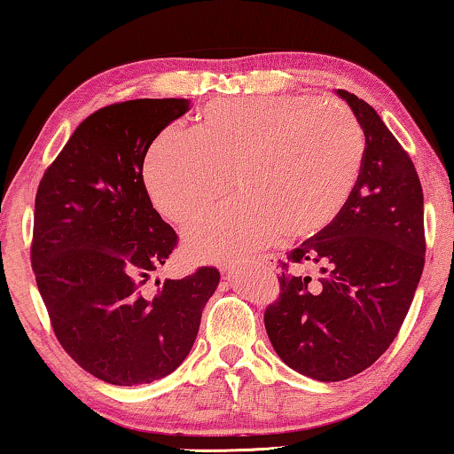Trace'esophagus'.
<instances>
[{
    "instance_id": "esophagus-1",
    "label": "esophagus",
    "mask_w": 454,
    "mask_h": 454,
    "mask_svg": "<svg viewBox=\"0 0 454 454\" xmlns=\"http://www.w3.org/2000/svg\"><path fill=\"white\" fill-rule=\"evenodd\" d=\"M258 262L262 266H269V269H275L277 256H275V254H262V256H258Z\"/></svg>"
}]
</instances>
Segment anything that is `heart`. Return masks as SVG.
<instances>
[{"instance_id":"b5f03b06","label":"heart","mask_w":454,"mask_h":454,"mask_svg":"<svg viewBox=\"0 0 454 454\" xmlns=\"http://www.w3.org/2000/svg\"><path fill=\"white\" fill-rule=\"evenodd\" d=\"M365 140L356 117L309 97L215 98L194 132L167 128L148 148L142 177L154 208L188 225L231 190L241 198L185 233L200 262L241 260L287 233L331 225L362 173Z\"/></svg>"}]
</instances>
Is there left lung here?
Masks as SVG:
<instances>
[{"instance_id":"8db88e82","label":"left lung","mask_w":454,"mask_h":454,"mask_svg":"<svg viewBox=\"0 0 454 454\" xmlns=\"http://www.w3.org/2000/svg\"><path fill=\"white\" fill-rule=\"evenodd\" d=\"M364 129L362 173L325 231L281 262V294L264 312L277 356L300 374L339 382L370 368L393 343L424 270V192L413 160L374 107L347 90ZM291 263H314L319 283Z\"/></svg>"}]
</instances>
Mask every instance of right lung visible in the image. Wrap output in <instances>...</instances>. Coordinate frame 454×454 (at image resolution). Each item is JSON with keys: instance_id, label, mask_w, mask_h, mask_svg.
I'll use <instances>...</instances> for the list:
<instances>
[{"instance_id": "add662e5", "label": "right lung", "mask_w": 454, "mask_h": 454, "mask_svg": "<svg viewBox=\"0 0 454 454\" xmlns=\"http://www.w3.org/2000/svg\"><path fill=\"white\" fill-rule=\"evenodd\" d=\"M188 98H136L80 123L39 184L33 270L55 337L80 368L115 387L160 380L188 357L219 270L145 283L177 235L142 179L148 146Z\"/></svg>"}]
</instances>
